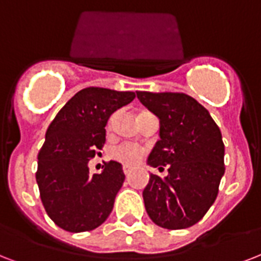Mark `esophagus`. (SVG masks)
<instances>
[{
	"mask_svg": "<svg viewBox=\"0 0 261 261\" xmlns=\"http://www.w3.org/2000/svg\"><path fill=\"white\" fill-rule=\"evenodd\" d=\"M122 170H124L125 175H129V174H130V171H132V167H129V166H124V167H122Z\"/></svg>",
	"mask_w": 261,
	"mask_h": 261,
	"instance_id": "34e87169",
	"label": "esophagus"
}]
</instances>
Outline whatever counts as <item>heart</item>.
Returning <instances> with one entry per match:
<instances>
[{
  "instance_id": "1",
  "label": "heart",
  "mask_w": 261,
  "mask_h": 261,
  "mask_svg": "<svg viewBox=\"0 0 261 261\" xmlns=\"http://www.w3.org/2000/svg\"><path fill=\"white\" fill-rule=\"evenodd\" d=\"M143 148H140L139 145L129 144V143H122L116 147H113L110 151V156L114 161L120 163H124L126 166H133L140 162L143 158Z\"/></svg>"
}]
</instances>
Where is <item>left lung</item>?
I'll use <instances>...</instances> for the list:
<instances>
[{"label": "left lung", "instance_id": "left-lung-1", "mask_svg": "<svg viewBox=\"0 0 261 261\" xmlns=\"http://www.w3.org/2000/svg\"><path fill=\"white\" fill-rule=\"evenodd\" d=\"M158 117L159 140L147 163L166 177L151 174L143 191L145 211L163 229L191 227L205 215L225 174V144L210 113L196 99L178 92L136 91Z\"/></svg>", "mask_w": 261, "mask_h": 261}]
</instances>
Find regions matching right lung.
Returning a JSON list of instances; mask_svg holds the SVG:
<instances>
[{
	"instance_id": "1",
	"label": "right lung",
	"mask_w": 261,
	"mask_h": 261,
	"mask_svg": "<svg viewBox=\"0 0 261 261\" xmlns=\"http://www.w3.org/2000/svg\"><path fill=\"white\" fill-rule=\"evenodd\" d=\"M135 92L88 87L65 103L48 125L38 153L36 182L50 219L70 233L96 229L108 219L125 179L122 165L110 161L98 174L88 162L106 141L113 113Z\"/></svg>"
}]
</instances>
